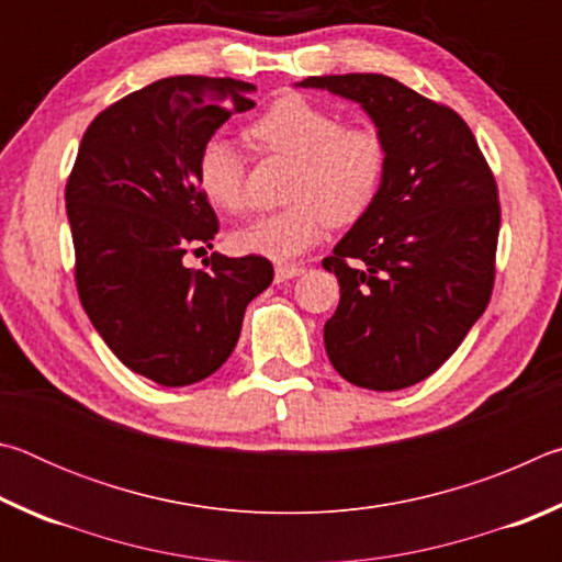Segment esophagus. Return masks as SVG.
I'll return each instance as SVG.
<instances>
[{
  "label": "esophagus",
  "mask_w": 562,
  "mask_h": 562,
  "mask_svg": "<svg viewBox=\"0 0 562 562\" xmlns=\"http://www.w3.org/2000/svg\"><path fill=\"white\" fill-rule=\"evenodd\" d=\"M302 272H304L302 265H278V268H274V282H284V280L300 278Z\"/></svg>",
  "instance_id": "34e87169"
}]
</instances>
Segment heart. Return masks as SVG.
Segmentation results:
<instances>
[{
	"label": "heart",
	"instance_id": "obj_1",
	"mask_svg": "<svg viewBox=\"0 0 562 562\" xmlns=\"http://www.w3.org/2000/svg\"><path fill=\"white\" fill-rule=\"evenodd\" d=\"M265 154L294 158L284 211L260 215L231 233V247L274 262L300 258L325 240L331 225L369 213L386 176V140L372 123H345L335 109L288 91L247 126ZM198 188L223 213H240L245 156L227 138H207L195 164Z\"/></svg>",
	"mask_w": 562,
	"mask_h": 562
}]
</instances>
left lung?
<instances>
[{"instance_id":"obj_1","label":"left lung","mask_w":562,"mask_h":562,"mask_svg":"<svg viewBox=\"0 0 562 562\" xmlns=\"http://www.w3.org/2000/svg\"><path fill=\"white\" fill-rule=\"evenodd\" d=\"M304 89L357 101L386 140V176L322 268L339 282L325 325L347 382L396 392L431 376L488 307L498 186L453 109L382 74L310 76Z\"/></svg>"}]
</instances>
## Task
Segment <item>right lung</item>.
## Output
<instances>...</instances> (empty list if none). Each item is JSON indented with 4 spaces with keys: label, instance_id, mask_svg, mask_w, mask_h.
<instances>
[{
    "label": "right lung",
    "instance_id": "1",
    "mask_svg": "<svg viewBox=\"0 0 562 562\" xmlns=\"http://www.w3.org/2000/svg\"><path fill=\"white\" fill-rule=\"evenodd\" d=\"M252 91L211 76L148 83L91 121L66 183L83 310L113 355L160 386L217 372L245 307L274 278L258 255L213 252L205 270L183 265L190 247H213L217 233L198 188V154L233 113L255 106Z\"/></svg>",
    "mask_w": 562,
    "mask_h": 562
}]
</instances>
